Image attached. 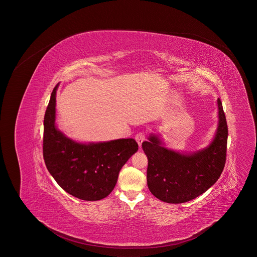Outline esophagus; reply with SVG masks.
Listing matches in <instances>:
<instances>
[{
	"label": "esophagus",
	"mask_w": 257,
	"mask_h": 257,
	"mask_svg": "<svg viewBox=\"0 0 257 257\" xmlns=\"http://www.w3.org/2000/svg\"><path fill=\"white\" fill-rule=\"evenodd\" d=\"M135 140L137 141V143H138V145H139V148H140L142 142L145 140V134H144L143 132L137 133V134L135 135Z\"/></svg>",
	"instance_id": "esophagus-1"
}]
</instances>
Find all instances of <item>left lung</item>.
Returning <instances> with one entry per match:
<instances>
[{"label":"left lung","mask_w":257,"mask_h":257,"mask_svg":"<svg viewBox=\"0 0 257 257\" xmlns=\"http://www.w3.org/2000/svg\"><path fill=\"white\" fill-rule=\"evenodd\" d=\"M218 124L207 148L182 154L163 146L158 135L142 142L149 160L146 180L150 191L168 203L190 201L210 188L221 176L227 156L228 125L223 104L217 98Z\"/></svg>","instance_id":"left-lung-1"}]
</instances>
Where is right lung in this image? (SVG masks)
<instances>
[{
    "label": "right lung",
    "instance_id": "right-lung-1",
    "mask_svg": "<svg viewBox=\"0 0 257 257\" xmlns=\"http://www.w3.org/2000/svg\"><path fill=\"white\" fill-rule=\"evenodd\" d=\"M51 94L44 119L43 154L46 166L66 192L82 200L95 201L113 191L120 170L138 151L133 138L80 143L57 129L56 93Z\"/></svg>",
    "mask_w": 257,
    "mask_h": 257
}]
</instances>
